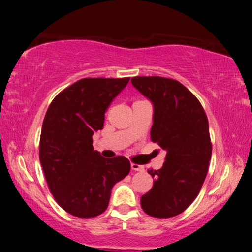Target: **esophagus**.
Segmentation results:
<instances>
[{
    "mask_svg": "<svg viewBox=\"0 0 252 252\" xmlns=\"http://www.w3.org/2000/svg\"><path fill=\"white\" fill-rule=\"evenodd\" d=\"M130 167H132L133 171H139V172L144 171V167L143 166H141V165L135 164V163H130Z\"/></svg>",
    "mask_w": 252,
    "mask_h": 252,
    "instance_id": "esophagus-1",
    "label": "esophagus"
}]
</instances>
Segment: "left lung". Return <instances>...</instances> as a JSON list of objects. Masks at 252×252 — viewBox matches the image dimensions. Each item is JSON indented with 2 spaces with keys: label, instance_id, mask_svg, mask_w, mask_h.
<instances>
[{
  "label": "left lung",
  "instance_id": "left-lung-1",
  "mask_svg": "<svg viewBox=\"0 0 252 252\" xmlns=\"http://www.w3.org/2000/svg\"><path fill=\"white\" fill-rule=\"evenodd\" d=\"M130 81L153 103L150 137L166 151L163 167L148 171L155 181L141 197V206L155 218H171L194 202L208 174L212 154L208 117L195 95L177 80L134 77Z\"/></svg>",
  "mask_w": 252,
  "mask_h": 252
}]
</instances>
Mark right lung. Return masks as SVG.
Masks as SVG:
<instances>
[{
  "label": "right lung",
  "instance_id": "1",
  "mask_svg": "<svg viewBox=\"0 0 252 252\" xmlns=\"http://www.w3.org/2000/svg\"><path fill=\"white\" fill-rule=\"evenodd\" d=\"M129 78H85L50 103L40 137V161L54 198L79 218L101 215L111 189L130 171L126 157L104 158L93 148L104 113Z\"/></svg>",
  "mask_w": 252,
  "mask_h": 252
}]
</instances>
